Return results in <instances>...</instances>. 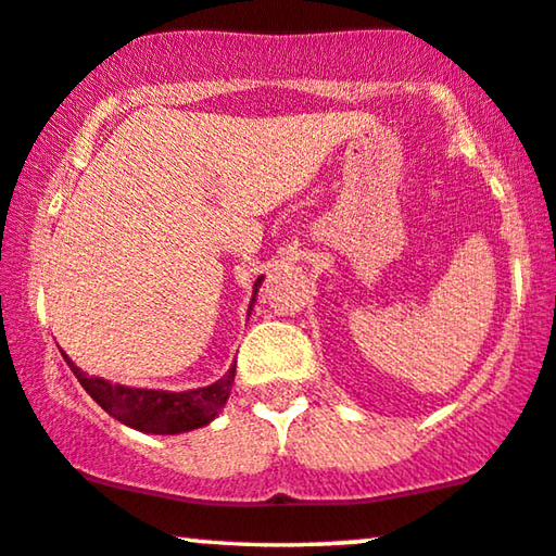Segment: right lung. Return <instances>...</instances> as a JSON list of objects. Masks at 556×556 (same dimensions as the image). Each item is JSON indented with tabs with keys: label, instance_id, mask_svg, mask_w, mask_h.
<instances>
[{
	"label": "right lung",
	"instance_id": "add662e5",
	"mask_svg": "<svg viewBox=\"0 0 556 556\" xmlns=\"http://www.w3.org/2000/svg\"><path fill=\"white\" fill-rule=\"evenodd\" d=\"M262 279L264 277L254 281L252 304L262 287ZM62 357H65L70 370L75 372V378L80 380V386L88 390V395L100 408L111 413L121 424L136 428V431L155 435H176L208 426L218 416V410L224 408L226 401H229L233 375H237V363H233L222 380L211 382L206 388L170 393V390L128 388L118 386V382H108L103 378H92V375L83 372L80 367H75L73 359L65 353H62Z\"/></svg>",
	"mask_w": 556,
	"mask_h": 556
}]
</instances>
